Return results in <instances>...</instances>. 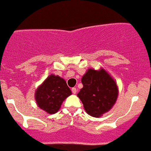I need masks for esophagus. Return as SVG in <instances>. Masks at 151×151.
I'll return each mask as SVG.
<instances>
[{"label":"esophagus","instance_id":"1","mask_svg":"<svg viewBox=\"0 0 151 151\" xmlns=\"http://www.w3.org/2000/svg\"><path fill=\"white\" fill-rule=\"evenodd\" d=\"M71 91H72L73 94H76V93H77V89H76V88H72V89H71Z\"/></svg>","mask_w":151,"mask_h":151}]
</instances>
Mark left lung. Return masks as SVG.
I'll return each mask as SVG.
<instances>
[{
	"label": "left lung",
	"instance_id": "8db88e82",
	"mask_svg": "<svg viewBox=\"0 0 151 151\" xmlns=\"http://www.w3.org/2000/svg\"><path fill=\"white\" fill-rule=\"evenodd\" d=\"M81 82L83 86L77 96L88 114L100 117L114 105L118 96L117 86L104 69H88Z\"/></svg>",
	"mask_w": 151,
	"mask_h": 151
}]
</instances>
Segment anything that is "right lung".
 <instances>
[{"label":"right lung","instance_id":"obj_1","mask_svg":"<svg viewBox=\"0 0 151 151\" xmlns=\"http://www.w3.org/2000/svg\"><path fill=\"white\" fill-rule=\"evenodd\" d=\"M71 95L66 81L59 76L51 74L35 92L37 106L49 114H55L60 109L62 102Z\"/></svg>","mask_w":151,"mask_h":151}]
</instances>
